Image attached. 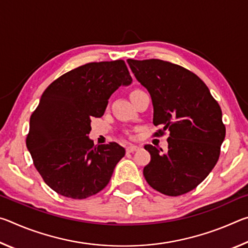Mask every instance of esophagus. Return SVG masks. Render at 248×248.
<instances>
[{
    "instance_id": "34e87169",
    "label": "esophagus",
    "mask_w": 248,
    "mask_h": 248,
    "mask_svg": "<svg viewBox=\"0 0 248 248\" xmlns=\"http://www.w3.org/2000/svg\"><path fill=\"white\" fill-rule=\"evenodd\" d=\"M139 149H140V146L131 144V145H128L127 148H125V151H127V153H133V152H136V151L139 150Z\"/></svg>"
}]
</instances>
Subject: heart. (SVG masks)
I'll use <instances>...</instances> for the list:
<instances>
[{"mask_svg": "<svg viewBox=\"0 0 248 248\" xmlns=\"http://www.w3.org/2000/svg\"><path fill=\"white\" fill-rule=\"evenodd\" d=\"M136 92H139V91H134V92H133V93H136Z\"/></svg>", "mask_w": 248, "mask_h": 248, "instance_id": "obj_1", "label": "heart"}]
</instances>
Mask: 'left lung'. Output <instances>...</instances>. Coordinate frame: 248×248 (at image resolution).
<instances>
[{
  "label": "left lung",
  "mask_w": 248,
  "mask_h": 248,
  "mask_svg": "<svg viewBox=\"0 0 248 248\" xmlns=\"http://www.w3.org/2000/svg\"><path fill=\"white\" fill-rule=\"evenodd\" d=\"M128 64L151 95L153 124L169 130V149L148 144L151 161L143 175L153 189L180 196L198 186L216 166L225 138L222 111L207 85L190 71L150 59Z\"/></svg>",
  "instance_id": "obj_1"
}]
</instances>
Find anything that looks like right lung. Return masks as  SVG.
I'll use <instances>...</instances> for the list:
<instances>
[{"label":"right lung","mask_w":248,"mask_h":248,"mask_svg":"<svg viewBox=\"0 0 248 248\" xmlns=\"http://www.w3.org/2000/svg\"><path fill=\"white\" fill-rule=\"evenodd\" d=\"M131 83L124 61L92 62L61 75L41 95L26 145L45 183L59 195L85 199L107 186L125 150L116 142L94 145L92 118L102 117L112 93Z\"/></svg>","instance_id":"add662e5"}]
</instances>
